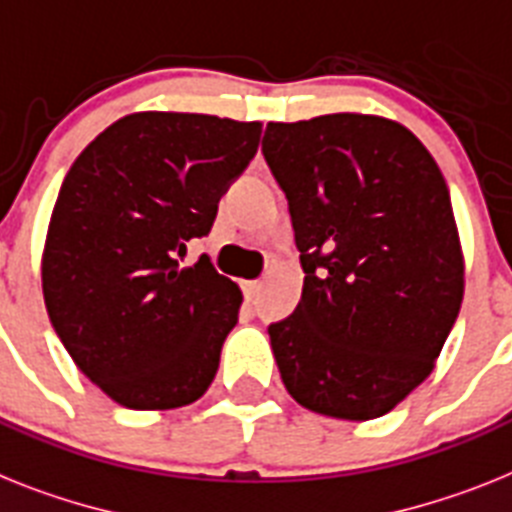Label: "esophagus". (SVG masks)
<instances>
[{
    "mask_svg": "<svg viewBox=\"0 0 512 512\" xmlns=\"http://www.w3.org/2000/svg\"><path fill=\"white\" fill-rule=\"evenodd\" d=\"M260 286H263V283H260V281H244L242 283L244 299H247V302H252V299H255V296H257V291H260Z\"/></svg>",
    "mask_w": 512,
    "mask_h": 512,
    "instance_id": "esophagus-1",
    "label": "esophagus"
}]
</instances>
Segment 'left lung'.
Masks as SVG:
<instances>
[{"instance_id": "left-lung-1", "label": "left lung", "mask_w": 512, "mask_h": 512, "mask_svg": "<svg viewBox=\"0 0 512 512\" xmlns=\"http://www.w3.org/2000/svg\"><path fill=\"white\" fill-rule=\"evenodd\" d=\"M304 270L294 315L268 328L299 406L367 422L435 369L463 302L448 184L419 137L372 114L270 122Z\"/></svg>"}]
</instances>
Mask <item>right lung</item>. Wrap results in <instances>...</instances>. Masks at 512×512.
Instances as JSON below:
<instances>
[{"label":"right lung","instance_id":"1","mask_svg":"<svg viewBox=\"0 0 512 512\" xmlns=\"http://www.w3.org/2000/svg\"><path fill=\"white\" fill-rule=\"evenodd\" d=\"M260 122L137 111L67 171L46 234L41 283L72 362L135 411L195 403L218 372L242 291L208 257L182 268L218 200L255 158Z\"/></svg>","mask_w":512,"mask_h":512}]
</instances>
